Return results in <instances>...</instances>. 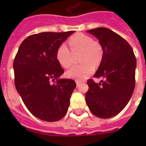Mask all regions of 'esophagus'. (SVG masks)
I'll return each instance as SVG.
<instances>
[{
  "label": "esophagus",
  "mask_w": 146,
  "mask_h": 146,
  "mask_svg": "<svg viewBox=\"0 0 146 146\" xmlns=\"http://www.w3.org/2000/svg\"><path fill=\"white\" fill-rule=\"evenodd\" d=\"M76 86H77V87L79 86L80 83H81V82H80V81H78V80H76Z\"/></svg>",
  "instance_id": "1"
}]
</instances>
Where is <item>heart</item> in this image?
<instances>
[{
    "instance_id": "obj_1",
    "label": "heart",
    "mask_w": 146,
    "mask_h": 146,
    "mask_svg": "<svg viewBox=\"0 0 146 146\" xmlns=\"http://www.w3.org/2000/svg\"><path fill=\"white\" fill-rule=\"evenodd\" d=\"M68 45L71 52L66 44H61L57 47L55 57L58 64L64 68H68L73 63L72 53L81 52L80 62L82 64L72 66L66 72V76L79 81L86 80L96 70V66L93 63L97 64L102 59V47L90 36L82 33L72 35L68 40Z\"/></svg>"
}]
</instances>
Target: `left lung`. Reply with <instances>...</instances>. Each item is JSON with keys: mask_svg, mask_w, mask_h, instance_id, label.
Returning a JSON list of instances; mask_svg holds the SVG:
<instances>
[{"mask_svg": "<svg viewBox=\"0 0 146 146\" xmlns=\"http://www.w3.org/2000/svg\"><path fill=\"white\" fill-rule=\"evenodd\" d=\"M96 36L103 50L100 66L94 77H103L96 83L89 80L86 102L94 115L110 118L128 104L135 88L136 59L130 44L120 35L104 27L88 30Z\"/></svg>", "mask_w": 146, "mask_h": 146, "instance_id": "1", "label": "left lung"}]
</instances>
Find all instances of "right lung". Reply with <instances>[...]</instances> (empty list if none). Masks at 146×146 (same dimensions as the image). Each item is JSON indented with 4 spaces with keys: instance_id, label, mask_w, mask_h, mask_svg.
<instances>
[{
    "instance_id": "obj_1",
    "label": "right lung",
    "mask_w": 146,
    "mask_h": 146,
    "mask_svg": "<svg viewBox=\"0 0 146 146\" xmlns=\"http://www.w3.org/2000/svg\"><path fill=\"white\" fill-rule=\"evenodd\" d=\"M73 33L32 35L22 42L16 54L13 64L15 86L29 111L40 120L54 122L67 112L76 85L71 79H60L64 71L55 53Z\"/></svg>"
}]
</instances>
